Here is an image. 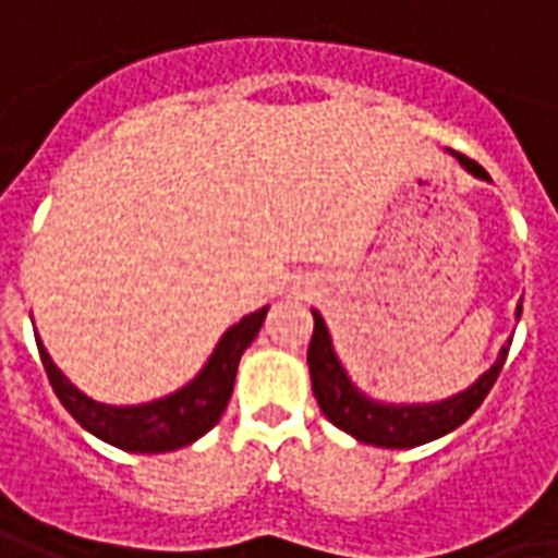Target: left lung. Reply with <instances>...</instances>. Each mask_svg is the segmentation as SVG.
Wrapping results in <instances>:
<instances>
[{
  "label": "left lung",
  "instance_id": "1",
  "mask_svg": "<svg viewBox=\"0 0 558 558\" xmlns=\"http://www.w3.org/2000/svg\"><path fill=\"white\" fill-rule=\"evenodd\" d=\"M459 166L489 181V174L469 159L465 154L450 150ZM523 314V307H517V317ZM508 360V347H501L496 365L489 372H483L469 389L456 392L450 399L428 401V404H389V401H377L372 396H365L350 374L338 360L332 347V335L326 329V323L314 311V335L307 344V368H311V387L317 396L319 411L326 414V420L338 426L347 435H353L356 441L374 444V447H389V450H408V447H420V444L435 441L447 432L459 428L469 420L483 399L489 396V389L501 374V365Z\"/></svg>",
  "mask_w": 558,
  "mask_h": 558
}]
</instances>
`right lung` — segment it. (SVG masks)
Masks as SVG:
<instances>
[{"mask_svg":"<svg viewBox=\"0 0 558 558\" xmlns=\"http://www.w3.org/2000/svg\"><path fill=\"white\" fill-rule=\"evenodd\" d=\"M268 307H259L247 317H241L232 329L214 347L211 360L205 362V368L178 392H171L166 399L147 401V404H102V401L89 399L81 389L53 365L50 353L38 341V356L48 372V380L62 408L75 416L89 435L102 438L111 447H120L126 453H169L178 447L198 441L205 432H211L220 416H223L232 387H235V374H239L241 353L251 347V341L263 329Z\"/></svg>","mask_w":558,"mask_h":558,"instance_id":"add662e5","label":"right lung"}]
</instances>
